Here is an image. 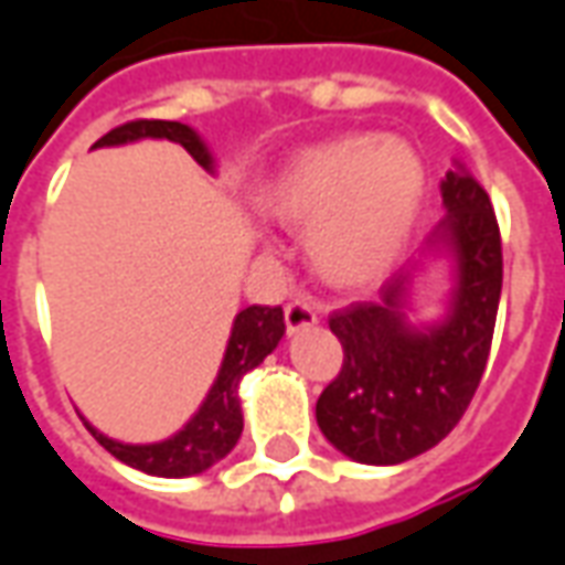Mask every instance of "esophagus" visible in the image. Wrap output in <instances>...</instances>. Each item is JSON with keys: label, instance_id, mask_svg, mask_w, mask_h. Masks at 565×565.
<instances>
[{"label": "esophagus", "instance_id": "1", "mask_svg": "<svg viewBox=\"0 0 565 565\" xmlns=\"http://www.w3.org/2000/svg\"><path fill=\"white\" fill-rule=\"evenodd\" d=\"M316 319H319V313H316L313 303H307V301L286 303V328H289V331H301V328L316 326Z\"/></svg>", "mask_w": 565, "mask_h": 565}]
</instances>
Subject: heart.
<instances>
[{
  "mask_svg": "<svg viewBox=\"0 0 565 565\" xmlns=\"http://www.w3.org/2000/svg\"><path fill=\"white\" fill-rule=\"evenodd\" d=\"M426 167L402 139L355 134L298 154L264 203L282 225L310 231V255L334 282L383 274L414 231Z\"/></svg>",
  "mask_w": 565,
  "mask_h": 565,
  "instance_id": "heart-1",
  "label": "heart"
}]
</instances>
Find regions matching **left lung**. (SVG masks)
Masks as SVG:
<instances>
[{"label":"left lung","instance_id":"8db88e82","mask_svg":"<svg viewBox=\"0 0 565 565\" xmlns=\"http://www.w3.org/2000/svg\"><path fill=\"white\" fill-rule=\"evenodd\" d=\"M447 215L435 237L456 252L459 286L441 326L404 322V282L392 276L380 301L328 316L343 365L316 402V423L340 454L395 466L447 438L478 392L502 295V234L483 185L454 161L441 179Z\"/></svg>","mask_w":565,"mask_h":565}]
</instances>
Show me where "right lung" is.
I'll return each mask as SVG.
<instances>
[{
    "label": "right lung",
    "instance_id": "right-lung-1",
    "mask_svg": "<svg viewBox=\"0 0 565 565\" xmlns=\"http://www.w3.org/2000/svg\"><path fill=\"white\" fill-rule=\"evenodd\" d=\"M170 139L185 148L188 154L212 170V158L206 146L200 142V136L179 121H154V118H136V121L118 124L115 130L94 142L97 146H121V142H134V139ZM286 322H282V307H262L252 303L246 310H239L234 319V331L227 340L225 362L222 371L212 383L206 402L198 414L191 417L185 429L167 438L161 444H118L99 435L94 426L87 429L94 431L106 450L115 459H121L127 466L139 468L146 475H158V478H185V475H200L210 466H215L222 456H227L237 444L239 431H243V411H239L237 386L246 371L255 365H262L264 355L274 353V347L282 338Z\"/></svg>",
    "mask_w": 565,
    "mask_h": 565
}]
</instances>
